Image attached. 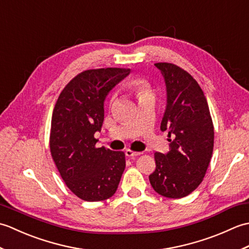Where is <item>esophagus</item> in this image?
I'll use <instances>...</instances> for the list:
<instances>
[{"label":"esophagus","mask_w":249,"mask_h":249,"mask_svg":"<svg viewBox=\"0 0 249 249\" xmlns=\"http://www.w3.org/2000/svg\"><path fill=\"white\" fill-rule=\"evenodd\" d=\"M125 153H126V156L131 157V158H135V157H137V156H139V155L142 154L141 152H135V151H133V150H126Z\"/></svg>","instance_id":"34e87169"}]
</instances>
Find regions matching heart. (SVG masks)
Wrapping results in <instances>:
<instances>
[{
  "label": "heart",
  "mask_w": 249,
  "mask_h": 249,
  "mask_svg": "<svg viewBox=\"0 0 249 249\" xmlns=\"http://www.w3.org/2000/svg\"><path fill=\"white\" fill-rule=\"evenodd\" d=\"M131 86H133V89H135L136 94L138 95V97L143 96V95L150 93V91H151V87H150L149 82L142 78L135 79V80L131 82Z\"/></svg>",
  "instance_id": "heart-1"
}]
</instances>
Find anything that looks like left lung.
<instances>
[{
	"label": "left lung",
	"instance_id": "left-lung-1",
	"mask_svg": "<svg viewBox=\"0 0 249 249\" xmlns=\"http://www.w3.org/2000/svg\"><path fill=\"white\" fill-rule=\"evenodd\" d=\"M165 78L167 108L161 131L168 130L170 151L154 154L150 183L157 194L178 199L197 188L208 170L214 147V125L202 89L172 63H156Z\"/></svg>",
	"mask_w": 249,
	"mask_h": 249
}]
</instances>
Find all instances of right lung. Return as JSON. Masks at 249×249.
I'll use <instances>...</instances> for the list:
<instances>
[{"mask_svg": "<svg viewBox=\"0 0 249 249\" xmlns=\"http://www.w3.org/2000/svg\"><path fill=\"white\" fill-rule=\"evenodd\" d=\"M129 68H97L72 78L57 98L51 119L50 152L66 186L89 202L112 197L125 169V153L96 147L104 102Z\"/></svg>", "mask_w": 249, "mask_h": 249, "instance_id": "1", "label": "right lung"}]
</instances>
